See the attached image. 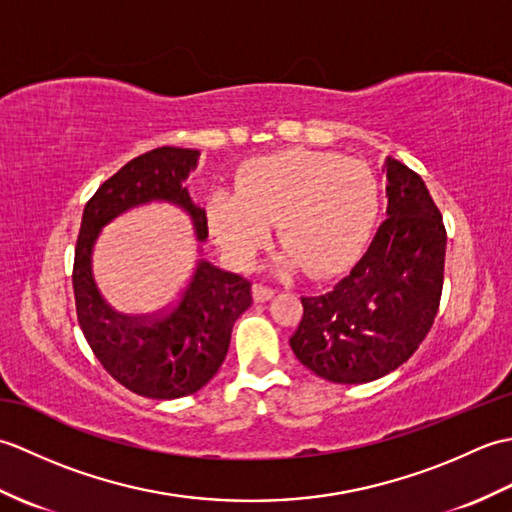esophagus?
I'll return each instance as SVG.
<instances>
[{
    "label": "esophagus",
    "instance_id": "34e87169",
    "mask_svg": "<svg viewBox=\"0 0 512 512\" xmlns=\"http://www.w3.org/2000/svg\"><path fill=\"white\" fill-rule=\"evenodd\" d=\"M273 295H275L273 288H268V286H264V284H255V286H253V299L259 301V303L273 299Z\"/></svg>",
    "mask_w": 512,
    "mask_h": 512
}]
</instances>
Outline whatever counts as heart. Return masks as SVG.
Wrapping results in <instances>:
<instances>
[{
    "label": "heart",
    "instance_id": "heart-1",
    "mask_svg": "<svg viewBox=\"0 0 512 512\" xmlns=\"http://www.w3.org/2000/svg\"><path fill=\"white\" fill-rule=\"evenodd\" d=\"M378 213V180L365 162L332 151L288 149L239 169L235 193L206 206L224 253L250 264L277 224L279 242L312 277L339 273L361 253Z\"/></svg>",
    "mask_w": 512,
    "mask_h": 512
}]
</instances>
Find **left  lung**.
<instances>
[{
	"mask_svg": "<svg viewBox=\"0 0 512 512\" xmlns=\"http://www.w3.org/2000/svg\"><path fill=\"white\" fill-rule=\"evenodd\" d=\"M387 217L330 292L301 297L295 356L330 383L358 385L394 372L436 319L447 228L416 171L387 158Z\"/></svg>",
	"mask_w": 512,
	"mask_h": 512,
	"instance_id": "left-lung-1",
	"label": "left lung"
}]
</instances>
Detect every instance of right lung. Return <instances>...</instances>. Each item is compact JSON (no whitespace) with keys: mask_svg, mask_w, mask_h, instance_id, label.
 <instances>
[{"mask_svg":"<svg viewBox=\"0 0 512 512\" xmlns=\"http://www.w3.org/2000/svg\"><path fill=\"white\" fill-rule=\"evenodd\" d=\"M195 162L198 151L180 147H158L129 160L85 204L74 248L72 288L85 341L114 380L154 400L195 394L217 374L237 317L253 303L250 281L198 259L187 286L169 308L123 314L96 288L92 250L107 222L151 200L187 211L195 237L204 242L209 235L206 213L182 187Z\"/></svg>","mask_w":512,"mask_h":512,"instance_id":"obj_1","label":"right lung"}]
</instances>
